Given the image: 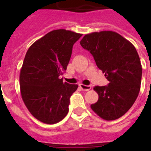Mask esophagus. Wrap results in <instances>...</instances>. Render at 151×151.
Instances as JSON below:
<instances>
[{
	"label": "esophagus",
	"instance_id": "esophagus-1",
	"mask_svg": "<svg viewBox=\"0 0 151 151\" xmlns=\"http://www.w3.org/2000/svg\"><path fill=\"white\" fill-rule=\"evenodd\" d=\"M79 86H80V88L83 90V91H85V92L89 91V90L92 88L91 85H82V84H81V85H79Z\"/></svg>",
	"mask_w": 151,
	"mask_h": 151
}]
</instances>
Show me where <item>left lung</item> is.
<instances>
[{
  "instance_id": "obj_1",
  "label": "left lung",
  "mask_w": 151,
  "mask_h": 151,
  "mask_svg": "<svg viewBox=\"0 0 151 151\" xmlns=\"http://www.w3.org/2000/svg\"><path fill=\"white\" fill-rule=\"evenodd\" d=\"M80 44L109 81L107 86L94 88L99 99L91 105L92 110L106 121L119 118L132 107L140 90L142 66L136 48L114 31L86 34Z\"/></svg>"
}]
</instances>
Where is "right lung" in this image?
I'll return each instance as SVG.
<instances>
[{"mask_svg":"<svg viewBox=\"0 0 151 151\" xmlns=\"http://www.w3.org/2000/svg\"><path fill=\"white\" fill-rule=\"evenodd\" d=\"M82 34L55 29L29 48L20 70L22 99L33 116L45 124H55L66 117L70 98L78 85L63 82L73 45Z\"/></svg>","mask_w":151,"mask_h":151,"instance_id":"right-lung-1","label":"right lung"}]
</instances>
